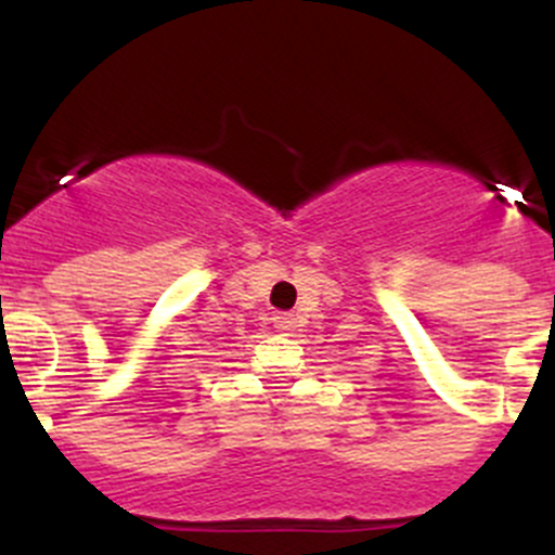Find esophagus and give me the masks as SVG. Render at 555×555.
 <instances>
[{
	"label": "esophagus",
	"instance_id": "esophagus-1",
	"mask_svg": "<svg viewBox=\"0 0 555 555\" xmlns=\"http://www.w3.org/2000/svg\"><path fill=\"white\" fill-rule=\"evenodd\" d=\"M273 324H276L279 333H289V330L295 327V317H293V313H287V311H279L276 317H273Z\"/></svg>",
	"mask_w": 555,
	"mask_h": 555
}]
</instances>
